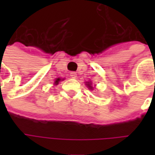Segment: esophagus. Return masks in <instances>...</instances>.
<instances>
[{
	"instance_id": "obj_1",
	"label": "esophagus",
	"mask_w": 155,
	"mask_h": 155,
	"mask_svg": "<svg viewBox=\"0 0 155 155\" xmlns=\"http://www.w3.org/2000/svg\"><path fill=\"white\" fill-rule=\"evenodd\" d=\"M70 76H71V78H77V73L74 72V71H72V72L70 73Z\"/></svg>"
}]
</instances>
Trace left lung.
I'll list each match as a JSON object with an SVG mask.
<instances>
[{"mask_svg":"<svg viewBox=\"0 0 155 155\" xmlns=\"http://www.w3.org/2000/svg\"><path fill=\"white\" fill-rule=\"evenodd\" d=\"M87 86L89 87V88H90V89H91V90H92V88L93 87L91 86V82H88V83H87V84H86Z\"/></svg>","mask_w":155,"mask_h":155,"instance_id":"1","label":"left lung"}]
</instances>
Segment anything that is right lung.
<instances>
[{"instance_id":"right-lung-1","label":"right lung","mask_w":155,"mask_h":155,"mask_svg":"<svg viewBox=\"0 0 155 155\" xmlns=\"http://www.w3.org/2000/svg\"><path fill=\"white\" fill-rule=\"evenodd\" d=\"M60 80H61L60 78H57L56 80H55V84H58V82H59Z\"/></svg>"}]
</instances>
